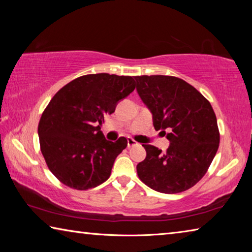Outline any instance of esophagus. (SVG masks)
Returning a JSON list of instances; mask_svg holds the SVG:
<instances>
[{
	"label": "esophagus",
	"instance_id": "1",
	"mask_svg": "<svg viewBox=\"0 0 252 252\" xmlns=\"http://www.w3.org/2000/svg\"><path fill=\"white\" fill-rule=\"evenodd\" d=\"M136 143L133 139L132 138H127V148H131V147H134V146H136Z\"/></svg>",
	"mask_w": 252,
	"mask_h": 252
}]
</instances>
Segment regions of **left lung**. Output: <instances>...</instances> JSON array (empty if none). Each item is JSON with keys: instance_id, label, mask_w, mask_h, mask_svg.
Returning <instances> with one entry per match:
<instances>
[{"instance_id": "left-lung-1", "label": "left lung", "mask_w": 252, "mask_h": 252, "mask_svg": "<svg viewBox=\"0 0 252 252\" xmlns=\"http://www.w3.org/2000/svg\"><path fill=\"white\" fill-rule=\"evenodd\" d=\"M136 91L152 113L153 126L170 141L167 152L142 144L136 165L143 183L162 193H179L201 180L219 148L217 118L206 97L176 76H134Z\"/></svg>"}]
</instances>
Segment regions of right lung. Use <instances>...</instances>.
Segmentation results:
<instances>
[{
	"mask_svg": "<svg viewBox=\"0 0 252 252\" xmlns=\"http://www.w3.org/2000/svg\"><path fill=\"white\" fill-rule=\"evenodd\" d=\"M134 83L133 76L88 74L55 93L42 113L37 133L46 164L63 185L88 190L108 180L127 140L108 141L101 126L134 90Z\"/></svg>",
	"mask_w": 252,
	"mask_h": 252,
	"instance_id": "obj_1",
	"label": "right lung"
}]
</instances>
